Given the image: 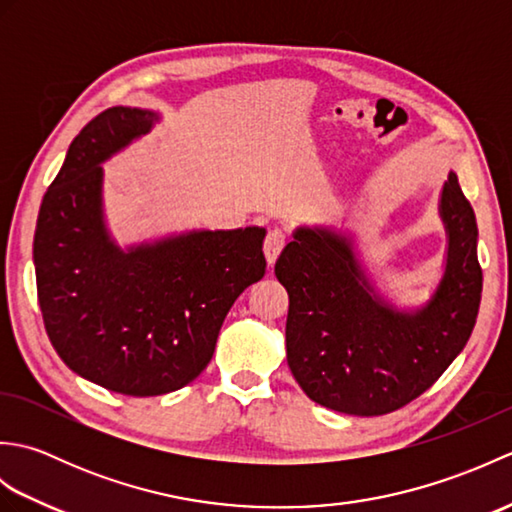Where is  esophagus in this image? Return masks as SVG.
Masks as SVG:
<instances>
[{"instance_id": "1", "label": "esophagus", "mask_w": 512, "mask_h": 512, "mask_svg": "<svg viewBox=\"0 0 512 512\" xmlns=\"http://www.w3.org/2000/svg\"><path fill=\"white\" fill-rule=\"evenodd\" d=\"M286 242H288L286 231H281V228H270L264 242V255H266L268 266H273L277 262V257L281 250H284Z\"/></svg>"}]
</instances>
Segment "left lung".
Instances as JSON below:
<instances>
[{
    "label": "left lung",
    "mask_w": 512,
    "mask_h": 512,
    "mask_svg": "<svg viewBox=\"0 0 512 512\" xmlns=\"http://www.w3.org/2000/svg\"><path fill=\"white\" fill-rule=\"evenodd\" d=\"M438 213L447 231L440 284L420 308H398L376 290L354 237L297 226L275 264L288 290L286 358L306 396L350 416L405 407L464 350L482 299L477 224L449 171Z\"/></svg>",
    "instance_id": "obj_1"
}]
</instances>
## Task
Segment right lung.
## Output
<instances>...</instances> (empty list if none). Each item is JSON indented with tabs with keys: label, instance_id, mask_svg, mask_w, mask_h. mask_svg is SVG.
<instances>
[{
	"label": "right lung",
	"instance_id": "right-lung-1",
	"mask_svg": "<svg viewBox=\"0 0 512 512\" xmlns=\"http://www.w3.org/2000/svg\"><path fill=\"white\" fill-rule=\"evenodd\" d=\"M158 121L121 105L85 125L43 195L32 246L52 347L74 374L125 396L169 394L198 378L235 299L266 273L262 226L116 244L101 165Z\"/></svg>",
	"mask_w": 512,
	"mask_h": 512
}]
</instances>
